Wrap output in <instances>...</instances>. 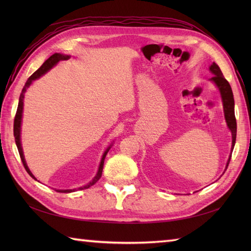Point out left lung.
I'll return each instance as SVG.
<instances>
[{
    "label": "left lung",
    "mask_w": 251,
    "mask_h": 251,
    "mask_svg": "<svg viewBox=\"0 0 251 251\" xmlns=\"http://www.w3.org/2000/svg\"><path fill=\"white\" fill-rule=\"evenodd\" d=\"M209 70L212 73V75H214L210 78V81L214 82L216 84V86L220 90L226 121L228 129H230L232 132V148H231V155H232L233 149H234V146H235V141H236V128H237L235 114H234V97H233L232 88L230 86V84H228V82L225 78V76H223L220 68L217 63L212 62V65L209 67ZM231 155L227 159L226 170L228 166V163L231 161Z\"/></svg>",
    "instance_id": "obj_1"
}]
</instances>
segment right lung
<instances>
[{
  "instance_id": "add662e5",
  "label": "right lung",
  "mask_w": 251,
  "mask_h": 251,
  "mask_svg": "<svg viewBox=\"0 0 251 251\" xmlns=\"http://www.w3.org/2000/svg\"><path fill=\"white\" fill-rule=\"evenodd\" d=\"M69 58H70V56L68 55H62V54H58V52H56V54L51 55L49 59H47L43 65H42L40 67V69H37V70L32 74V75L28 78V81L25 82V86L23 88V92H21L20 94V97H19V102H18V108H17V112H16V115H15V120H14V137H15V141H16V146H17V149H18V152H19V155H20V158H21V162H23L24 164V167L25 169L26 170V173H28L32 178L35 179V177L33 175H32V173L30 172L29 167L26 166V163H25V156H24V152H23V148H21V142H20V129H21V119H23V110H24V98H25V93L26 88H28L30 85L32 84V82L35 81L36 78H39L40 76L43 75V74H45L47 71L50 70V69L56 66L58 62H59L60 60H68ZM111 146L106 149V150L104 151L103 155H102V158H101V162H100V165H99V168H98V173L97 175L95 176V178L90 181V182L86 185L84 186H81V188H78V190H84V189H88L89 186L94 185L97 181L101 178V175H102V169H103V164H104V158H105V155L106 153L109 152ZM36 180V179H35ZM57 192H61V193H71V192H74L76 191V189H73V190H56Z\"/></svg>"
}]
</instances>
